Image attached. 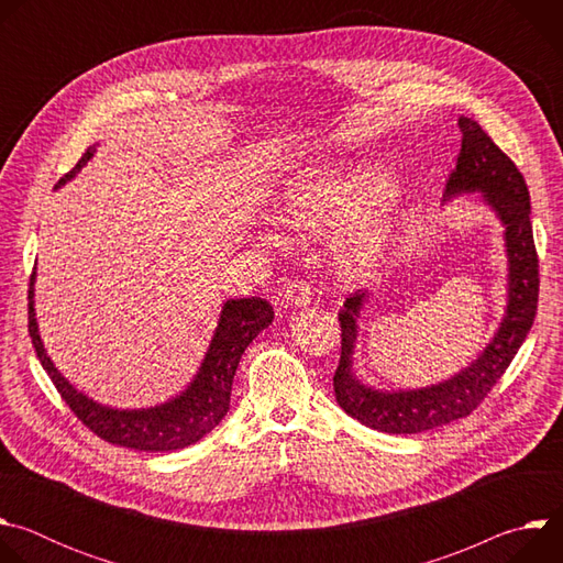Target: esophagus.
I'll use <instances>...</instances> for the list:
<instances>
[{
  "instance_id": "34e87169",
  "label": "esophagus",
  "mask_w": 563,
  "mask_h": 563,
  "mask_svg": "<svg viewBox=\"0 0 563 563\" xmlns=\"http://www.w3.org/2000/svg\"><path fill=\"white\" fill-rule=\"evenodd\" d=\"M285 300L291 307H307L311 300V289L305 280H289L285 287Z\"/></svg>"
}]
</instances>
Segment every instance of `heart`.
Masks as SVG:
<instances>
[{
    "instance_id": "heart-1",
    "label": "heart",
    "mask_w": 563,
    "mask_h": 563,
    "mask_svg": "<svg viewBox=\"0 0 563 563\" xmlns=\"http://www.w3.org/2000/svg\"><path fill=\"white\" fill-rule=\"evenodd\" d=\"M391 189L383 172H316L289 185L280 205V218L291 229L325 235L352 222L365 205ZM394 211L380 209L363 222L345 229L334 245V263L341 276L363 278L372 274L391 240Z\"/></svg>"
}]
</instances>
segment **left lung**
Wrapping results in <instances>:
<instances>
[{"instance_id":"1","label":"left lung","mask_w":563,"mask_h":563,"mask_svg":"<svg viewBox=\"0 0 563 563\" xmlns=\"http://www.w3.org/2000/svg\"><path fill=\"white\" fill-rule=\"evenodd\" d=\"M461 151L456 167L448 178L445 196L461 191H484L506 224L510 256V300L508 313L495 336L467 369L454 378L412 391H376L352 372V350L356 341V316L365 302V291L352 294L341 313V361L334 374L339 406L363 426L387 434H417L456 419L470 417L506 374L521 343L526 341L539 300V256L530 222V194L512 159L472 118H459Z\"/></svg>"}]
</instances>
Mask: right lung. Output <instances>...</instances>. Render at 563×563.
I'll use <instances>...</instances> for the list:
<instances>
[{
    "instance_id": "1",
    "label": "right lung",
    "mask_w": 563,
    "mask_h": 563,
    "mask_svg": "<svg viewBox=\"0 0 563 563\" xmlns=\"http://www.w3.org/2000/svg\"><path fill=\"white\" fill-rule=\"evenodd\" d=\"M91 155L93 148L79 157L73 172H68L57 185L70 180L79 167L87 165ZM33 283L35 272L31 274L29 285V336L42 367L51 376L53 385L64 398V404L100 439L113 445L144 452H172L194 445L222 421L229 410L231 383L240 358H243L247 345L274 320V309L263 298L229 300L222 307L220 323L205 356V363L185 394L151 410H109L93 404L91 398L68 385V380L57 374L51 358L46 356L35 323Z\"/></svg>"
}]
</instances>
